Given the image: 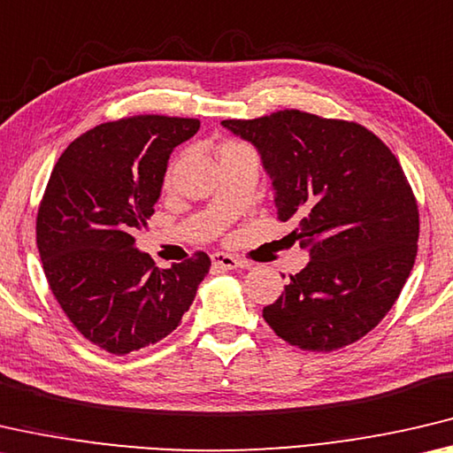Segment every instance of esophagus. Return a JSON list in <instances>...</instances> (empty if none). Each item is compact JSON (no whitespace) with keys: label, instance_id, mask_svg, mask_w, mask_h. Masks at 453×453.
Instances as JSON below:
<instances>
[{"label":"esophagus","instance_id":"1","mask_svg":"<svg viewBox=\"0 0 453 453\" xmlns=\"http://www.w3.org/2000/svg\"><path fill=\"white\" fill-rule=\"evenodd\" d=\"M212 263L217 265V266H222V269H226V271L244 269V266H249L247 261H242V258H239V257L226 255V253H214L212 255Z\"/></svg>","mask_w":453,"mask_h":453}]
</instances>
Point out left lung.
<instances>
[{
	"mask_svg": "<svg viewBox=\"0 0 453 453\" xmlns=\"http://www.w3.org/2000/svg\"><path fill=\"white\" fill-rule=\"evenodd\" d=\"M253 144L275 190L279 220L311 261L263 309L280 339L335 351L380 325L418 255L419 212L394 152L361 124L280 110L222 120Z\"/></svg>",
	"mask_w": 453,
	"mask_h": 453,
	"instance_id": "8db88e82",
	"label": "left lung"
}]
</instances>
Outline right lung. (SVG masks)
<instances>
[{
  "mask_svg": "<svg viewBox=\"0 0 453 453\" xmlns=\"http://www.w3.org/2000/svg\"><path fill=\"white\" fill-rule=\"evenodd\" d=\"M195 118L132 116L73 140L51 170L35 236L59 307L100 349L126 355L173 333L211 269L203 250L154 266L132 234L158 203L168 158Z\"/></svg>",
  "mask_w": 453,
  "mask_h": 453,
  "instance_id": "right-lung-1",
  "label": "right lung"
}]
</instances>
